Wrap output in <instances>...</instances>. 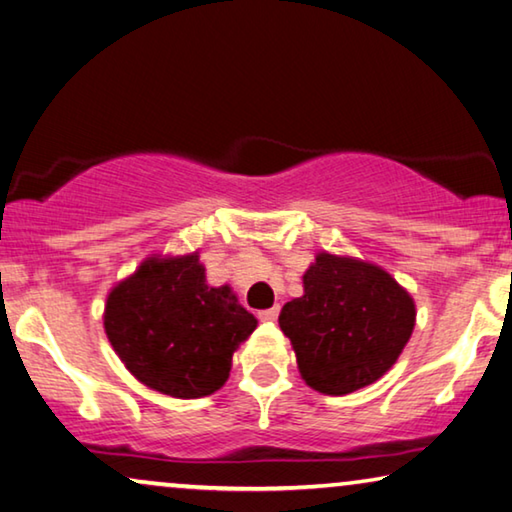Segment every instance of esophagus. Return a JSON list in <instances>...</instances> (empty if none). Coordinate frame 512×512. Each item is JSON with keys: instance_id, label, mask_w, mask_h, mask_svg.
<instances>
[{"instance_id": "1", "label": "esophagus", "mask_w": 512, "mask_h": 512, "mask_svg": "<svg viewBox=\"0 0 512 512\" xmlns=\"http://www.w3.org/2000/svg\"><path fill=\"white\" fill-rule=\"evenodd\" d=\"M258 318L265 320V322H274L279 318V306H272V309H265V311H258Z\"/></svg>"}]
</instances>
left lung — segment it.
<instances>
[{
  "label": "left lung",
  "mask_w": 512,
  "mask_h": 512,
  "mask_svg": "<svg viewBox=\"0 0 512 512\" xmlns=\"http://www.w3.org/2000/svg\"><path fill=\"white\" fill-rule=\"evenodd\" d=\"M414 302L382 267L318 254L304 295L281 309L297 368L311 389L345 396L396 364L414 329Z\"/></svg>",
  "instance_id": "obj_1"
}]
</instances>
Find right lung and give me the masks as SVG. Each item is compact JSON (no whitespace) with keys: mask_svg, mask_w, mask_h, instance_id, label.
<instances>
[{"mask_svg":"<svg viewBox=\"0 0 512 512\" xmlns=\"http://www.w3.org/2000/svg\"><path fill=\"white\" fill-rule=\"evenodd\" d=\"M256 329L229 286L210 288L199 256L148 258L107 297L105 332L141 384L201 398L229 380L238 345Z\"/></svg>","mask_w":512,"mask_h":512,"instance_id":"add662e5","label":"right lung"}]
</instances>
